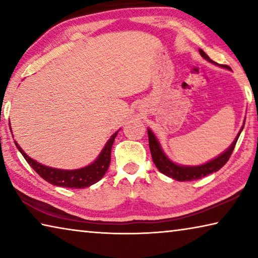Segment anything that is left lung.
<instances>
[{
    "mask_svg": "<svg viewBox=\"0 0 258 258\" xmlns=\"http://www.w3.org/2000/svg\"><path fill=\"white\" fill-rule=\"evenodd\" d=\"M199 53L202 54L203 58L208 60L209 62L215 63L203 50H199ZM222 67L230 69V67L228 66H222ZM242 128L243 126L241 127V130H240L238 137L235 138L233 143L230 146L228 150L224 151L223 154L220 155L218 157H216L215 159H213L211 161H208V163L200 166H178L176 164H174L173 161H171L167 157H166L163 150H161L160 145L158 143V141H157L154 133H152L150 130H148V137H149V147H150L152 160H154L156 167L158 168L161 173L174 178V180L180 181V182L199 180V178L207 176L209 174L217 172L218 169H221L226 163H228V160L230 159V156L232 155L235 143L238 141V138L240 133H241Z\"/></svg>",
    "mask_w": 258,
    "mask_h": 258,
    "instance_id": "obj_1",
    "label": "left lung"
}]
</instances>
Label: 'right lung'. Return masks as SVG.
Returning a JSON list of instances; mask_svg holds the SVG:
<instances>
[{
  "label": "right lung",
  "mask_w": 258,
  "mask_h": 258,
  "mask_svg": "<svg viewBox=\"0 0 258 258\" xmlns=\"http://www.w3.org/2000/svg\"><path fill=\"white\" fill-rule=\"evenodd\" d=\"M117 133H118V131H117L115 134H112V137L109 139V141L106 143L101 154L99 155L94 163L86 166L84 168L73 169V171L47 167V166L37 163V161L29 158V157L25 154L18 143L16 141L15 143L17 148H18V150L21 152V155L24 156L26 161L30 165V167H32L42 178H44L46 182H49L51 184L56 186L73 187V189H84V187L92 185L94 183L101 180L102 176L106 174L111 159V147L113 141H115Z\"/></svg>",
  "instance_id": "add662e5"
}]
</instances>
